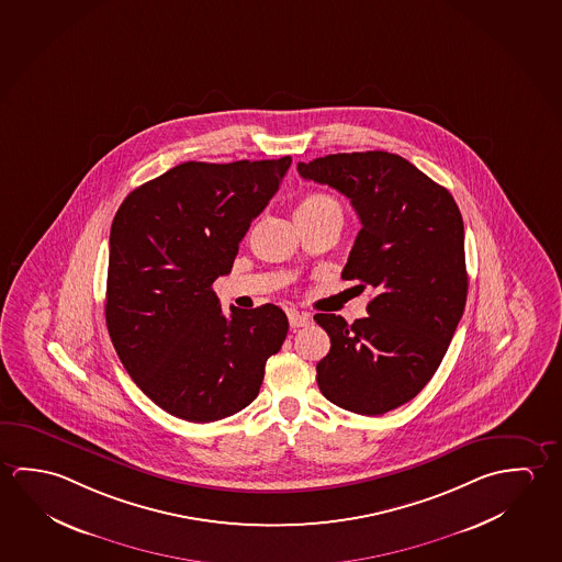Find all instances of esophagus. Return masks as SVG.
I'll return each mask as SVG.
<instances>
[{"mask_svg":"<svg viewBox=\"0 0 562 562\" xmlns=\"http://www.w3.org/2000/svg\"><path fill=\"white\" fill-rule=\"evenodd\" d=\"M288 322H290L292 329H297V327H307V325L312 323V319H310L307 313L290 310V312H288Z\"/></svg>","mask_w":562,"mask_h":562,"instance_id":"34e87169","label":"esophagus"}]
</instances>
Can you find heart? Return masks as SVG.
<instances>
[{"label": "heart", "instance_id": "obj_1", "mask_svg": "<svg viewBox=\"0 0 562 562\" xmlns=\"http://www.w3.org/2000/svg\"><path fill=\"white\" fill-rule=\"evenodd\" d=\"M297 210H304V212L337 210V212H339V203L335 202L329 195H325V193H310L307 198H304V202L300 203Z\"/></svg>", "mask_w": 562, "mask_h": 562}]
</instances>
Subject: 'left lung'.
Returning a JSON list of instances; mask_svg holds the SVG:
<instances>
[{"mask_svg":"<svg viewBox=\"0 0 562 562\" xmlns=\"http://www.w3.org/2000/svg\"><path fill=\"white\" fill-rule=\"evenodd\" d=\"M305 180L349 198L362 229L342 268L374 297L369 317L347 323L315 313L331 339L317 362L329 402L360 415H382L414 400L439 369L469 292L464 225L447 188L405 158L339 153L300 162Z\"/></svg>","mask_w":562,"mask_h":562,"instance_id":"left-lung-1","label":"left lung"}]
</instances>
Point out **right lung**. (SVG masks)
<instances>
[{
  "mask_svg": "<svg viewBox=\"0 0 562 562\" xmlns=\"http://www.w3.org/2000/svg\"><path fill=\"white\" fill-rule=\"evenodd\" d=\"M292 158L184 162L138 186L111 223L105 323L130 376L192 424L237 414L258 396L288 317L278 305L222 312L212 284L229 274L250 223Z\"/></svg>",
  "mask_w": 562,
  "mask_h": 562,
  "instance_id": "add662e5",
  "label": "right lung"
}]
</instances>
